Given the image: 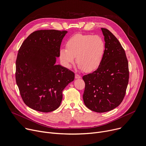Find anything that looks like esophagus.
Returning <instances> with one entry per match:
<instances>
[{"label": "esophagus", "instance_id": "1", "mask_svg": "<svg viewBox=\"0 0 146 146\" xmlns=\"http://www.w3.org/2000/svg\"><path fill=\"white\" fill-rule=\"evenodd\" d=\"M75 78H81V76L78 74H77V73H76V74H75Z\"/></svg>", "mask_w": 146, "mask_h": 146}]
</instances>
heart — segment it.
<instances>
[{
    "instance_id": "1",
    "label": "heart",
    "mask_w": 146,
    "mask_h": 146,
    "mask_svg": "<svg viewBox=\"0 0 146 146\" xmlns=\"http://www.w3.org/2000/svg\"><path fill=\"white\" fill-rule=\"evenodd\" d=\"M66 48L59 50V58L64 66L70 68L76 60L85 72H91L100 65L105 50L104 39L98 35L77 34L66 42Z\"/></svg>"
}]
</instances>
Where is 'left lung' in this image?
<instances>
[{"label": "left lung", "instance_id": "8db88e82", "mask_svg": "<svg viewBox=\"0 0 146 146\" xmlns=\"http://www.w3.org/2000/svg\"><path fill=\"white\" fill-rule=\"evenodd\" d=\"M105 42L102 60L98 69L83 76L85 105L102 113L110 111L122 102L129 82L128 61L118 39L108 30L101 28Z\"/></svg>", "mask_w": 146, "mask_h": 146}]
</instances>
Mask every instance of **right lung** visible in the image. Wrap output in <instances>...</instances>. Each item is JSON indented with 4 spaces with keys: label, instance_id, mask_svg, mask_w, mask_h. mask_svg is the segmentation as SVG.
Masks as SVG:
<instances>
[{
    "label": "right lung",
    "instance_id": "right-lung-1",
    "mask_svg": "<svg viewBox=\"0 0 146 146\" xmlns=\"http://www.w3.org/2000/svg\"><path fill=\"white\" fill-rule=\"evenodd\" d=\"M67 31L38 30L21 45L16 62V80L24 102L33 110L49 112L56 110L62 92L74 79V73L55 64Z\"/></svg>",
    "mask_w": 146,
    "mask_h": 146
}]
</instances>
